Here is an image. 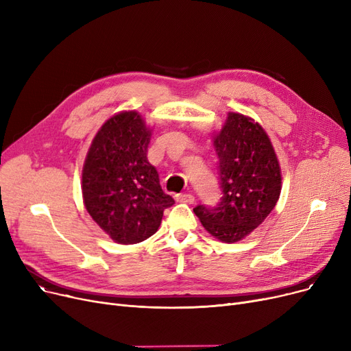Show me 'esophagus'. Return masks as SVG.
Masks as SVG:
<instances>
[{
	"label": "esophagus",
	"instance_id": "34e87169",
	"mask_svg": "<svg viewBox=\"0 0 351 351\" xmlns=\"http://www.w3.org/2000/svg\"><path fill=\"white\" fill-rule=\"evenodd\" d=\"M176 200L180 202V204H193L195 196L191 193H180V195H176Z\"/></svg>",
	"mask_w": 351,
	"mask_h": 351
}]
</instances>
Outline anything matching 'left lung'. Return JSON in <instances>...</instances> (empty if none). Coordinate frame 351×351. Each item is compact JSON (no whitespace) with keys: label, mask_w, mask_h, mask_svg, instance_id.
Wrapping results in <instances>:
<instances>
[{"label":"left lung","mask_w":351,"mask_h":351,"mask_svg":"<svg viewBox=\"0 0 351 351\" xmlns=\"http://www.w3.org/2000/svg\"><path fill=\"white\" fill-rule=\"evenodd\" d=\"M213 146L223 196L216 208L199 205L193 212L212 236L234 243L259 226L278 204L280 165L265 129L242 114H228Z\"/></svg>","instance_id":"left-lung-1"}]
</instances>
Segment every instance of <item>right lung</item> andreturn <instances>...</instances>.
<instances>
[{"label": "right lung", "instance_id": "1", "mask_svg": "<svg viewBox=\"0 0 351 351\" xmlns=\"http://www.w3.org/2000/svg\"><path fill=\"white\" fill-rule=\"evenodd\" d=\"M152 129L136 110L109 118L95 135L82 169L84 205L97 225L121 245L146 241L175 200L147 160Z\"/></svg>", "mask_w": 351, "mask_h": 351}]
</instances>
